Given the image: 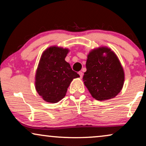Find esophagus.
Segmentation results:
<instances>
[{
  "mask_svg": "<svg viewBox=\"0 0 146 146\" xmlns=\"http://www.w3.org/2000/svg\"><path fill=\"white\" fill-rule=\"evenodd\" d=\"M78 74L80 75V78H82V76H83V72H79Z\"/></svg>",
  "mask_w": 146,
  "mask_h": 146,
  "instance_id": "esophagus-1",
  "label": "esophagus"
}]
</instances>
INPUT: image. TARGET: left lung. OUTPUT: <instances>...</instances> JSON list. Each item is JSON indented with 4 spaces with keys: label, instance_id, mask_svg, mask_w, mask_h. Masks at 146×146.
Instances as JSON below:
<instances>
[{
    "label": "left lung",
    "instance_id": "1",
    "mask_svg": "<svg viewBox=\"0 0 146 146\" xmlns=\"http://www.w3.org/2000/svg\"><path fill=\"white\" fill-rule=\"evenodd\" d=\"M84 83L97 100L113 98L120 92L124 72L116 54L107 47L93 49L88 55Z\"/></svg>",
    "mask_w": 146,
    "mask_h": 146
}]
</instances>
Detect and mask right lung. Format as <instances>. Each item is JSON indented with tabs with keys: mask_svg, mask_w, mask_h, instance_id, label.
Returning a JSON list of instances; mask_svg holds the SVG:
<instances>
[{
	"mask_svg": "<svg viewBox=\"0 0 146 146\" xmlns=\"http://www.w3.org/2000/svg\"><path fill=\"white\" fill-rule=\"evenodd\" d=\"M69 50L50 46L43 52L35 76L36 90L44 100L56 103L66 94L74 78L80 77L65 60Z\"/></svg>",
	"mask_w": 146,
	"mask_h": 146,
	"instance_id": "right-lung-1",
	"label": "right lung"
}]
</instances>
